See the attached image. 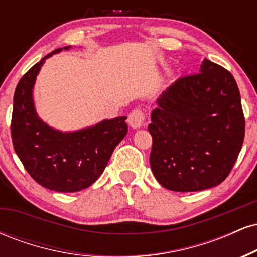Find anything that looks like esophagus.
<instances>
[{
    "label": "esophagus",
    "instance_id": "1",
    "mask_svg": "<svg viewBox=\"0 0 257 257\" xmlns=\"http://www.w3.org/2000/svg\"><path fill=\"white\" fill-rule=\"evenodd\" d=\"M145 118H146V113L144 112V110H141V108H135V110H133L131 112V114H129L128 122L132 128L137 129L143 125Z\"/></svg>",
    "mask_w": 257,
    "mask_h": 257
}]
</instances>
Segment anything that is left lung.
<instances>
[{
  "label": "left lung",
  "mask_w": 257,
  "mask_h": 257,
  "mask_svg": "<svg viewBox=\"0 0 257 257\" xmlns=\"http://www.w3.org/2000/svg\"><path fill=\"white\" fill-rule=\"evenodd\" d=\"M149 132L152 172L163 187L196 192L231 173L245 134L237 82L205 59L200 72L176 79L157 100Z\"/></svg>",
  "instance_id": "obj_1"
}]
</instances>
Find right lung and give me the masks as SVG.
I'll return each instance as SVG.
<instances>
[{
  "instance_id": "obj_1",
  "label": "right lung",
  "mask_w": 257,
  "mask_h": 257,
  "mask_svg": "<svg viewBox=\"0 0 257 257\" xmlns=\"http://www.w3.org/2000/svg\"><path fill=\"white\" fill-rule=\"evenodd\" d=\"M61 49L47 54L20 78L14 93L11 135L18 157L37 184L57 192H76L100 178L114 147L128 133V124L123 116L83 131L61 133L38 118L32 87L44 59Z\"/></svg>"
}]
</instances>
